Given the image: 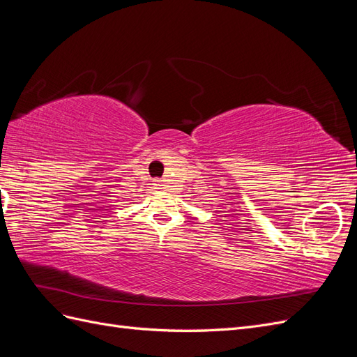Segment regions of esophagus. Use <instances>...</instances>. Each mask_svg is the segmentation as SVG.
<instances>
[{
  "mask_svg": "<svg viewBox=\"0 0 357 357\" xmlns=\"http://www.w3.org/2000/svg\"><path fill=\"white\" fill-rule=\"evenodd\" d=\"M153 188H155L156 190H164V189H165L164 181H162V180H156V181L153 183Z\"/></svg>",
  "mask_w": 357,
  "mask_h": 357,
  "instance_id": "obj_1",
  "label": "esophagus"
}]
</instances>
